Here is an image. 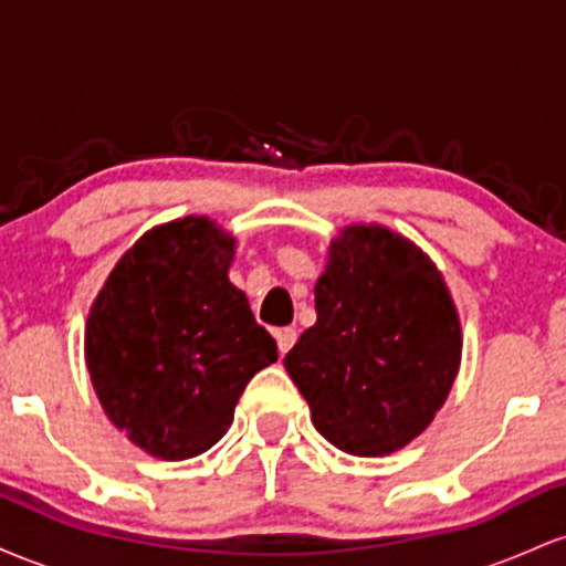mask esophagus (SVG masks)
<instances>
[{"mask_svg":"<svg viewBox=\"0 0 566 566\" xmlns=\"http://www.w3.org/2000/svg\"><path fill=\"white\" fill-rule=\"evenodd\" d=\"M295 340H297V333H295V327H282V329H276V346H279V354H287V350L295 346Z\"/></svg>","mask_w":566,"mask_h":566,"instance_id":"1","label":"esophagus"}]
</instances>
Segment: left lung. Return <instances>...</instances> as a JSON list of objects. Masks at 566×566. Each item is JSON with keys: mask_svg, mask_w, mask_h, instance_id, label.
I'll return each mask as SVG.
<instances>
[{"mask_svg": "<svg viewBox=\"0 0 566 566\" xmlns=\"http://www.w3.org/2000/svg\"><path fill=\"white\" fill-rule=\"evenodd\" d=\"M316 324L284 356L316 431L348 454L409 444L444 405L460 322L423 252L380 226H350L316 282Z\"/></svg>", "mask_w": 566, "mask_h": 566, "instance_id": "left-lung-1", "label": "left lung"}]
</instances>
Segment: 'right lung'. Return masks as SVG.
Here are the masks:
<instances>
[{
    "label": "right lung",
    "mask_w": 566,
    "mask_h": 566,
    "mask_svg": "<svg viewBox=\"0 0 566 566\" xmlns=\"http://www.w3.org/2000/svg\"><path fill=\"white\" fill-rule=\"evenodd\" d=\"M233 239L205 218L148 231L116 263L87 319V367L112 423L140 450H210L276 343L229 282Z\"/></svg>",
    "instance_id": "right-lung-1"
}]
</instances>
